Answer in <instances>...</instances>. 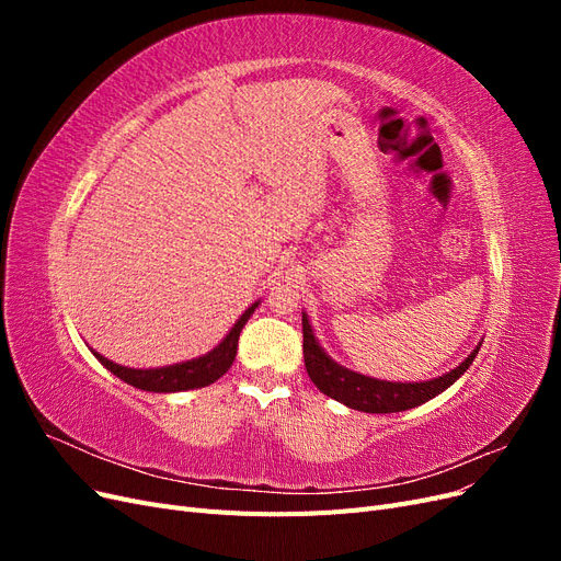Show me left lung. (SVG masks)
Returning <instances> with one entry per match:
<instances>
[{"mask_svg":"<svg viewBox=\"0 0 561 561\" xmlns=\"http://www.w3.org/2000/svg\"><path fill=\"white\" fill-rule=\"evenodd\" d=\"M301 332H304V365H307L309 377L318 386V390H322L328 398L344 402L346 407H351V410L367 412V414L404 412V410H412V407L428 402L431 398L443 393L445 388H449L458 377H461L480 351L478 346L461 365L437 379L419 381V383H396V381L371 379V377L358 375V371H351L342 365H336L330 355L320 348L307 313L301 316Z\"/></svg>","mask_w":561,"mask_h":561,"instance_id":"obj_1","label":"left lung"}]
</instances>
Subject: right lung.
Segmentation results:
<instances>
[{
    "instance_id": "add662e5",
    "label": "right lung",
    "mask_w": 561,
    "mask_h": 561,
    "mask_svg": "<svg viewBox=\"0 0 561 561\" xmlns=\"http://www.w3.org/2000/svg\"><path fill=\"white\" fill-rule=\"evenodd\" d=\"M254 309H257V301H254L252 307L239 318V322L231 328V332L222 339V344L215 346L210 353L201 355L196 360H186L180 365L159 367V369H130L103 358L100 353H93V355L112 371V375H116L122 381L140 390H151V393H178V390L203 388L217 381L231 367L236 358V348H239L241 330L248 322V318L254 313Z\"/></svg>"
}]
</instances>
